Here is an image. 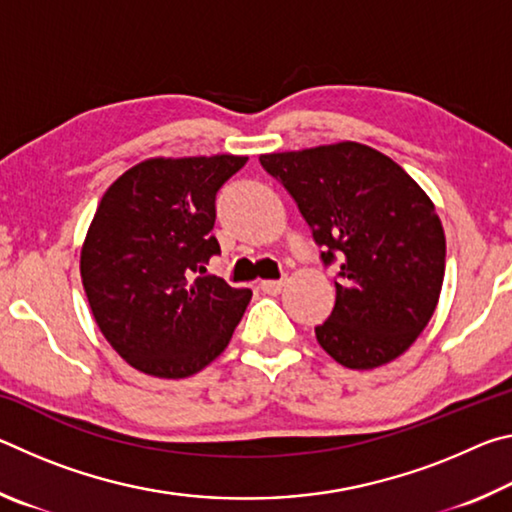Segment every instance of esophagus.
Returning <instances> with one entry per match:
<instances>
[{"label": "esophagus", "instance_id": "obj_1", "mask_svg": "<svg viewBox=\"0 0 512 512\" xmlns=\"http://www.w3.org/2000/svg\"><path fill=\"white\" fill-rule=\"evenodd\" d=\"M284 287V280H264L259 282V289H262L264 293H280Z\"/></svg>", "mask_w": 512, "mask_h": 512}]
</instances>
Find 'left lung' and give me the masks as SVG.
<instances>
[{
    "instance_id": "8db88e82",
    "label": "left lung",
    "mask_w": 512,
    "mask_h": 512,
    "mask_svg": "<svg viewBox=\"0 0 512 512\" xmlns=\"http://www.w3.org/2000/svg\"><path fill=\"white\" fill-rule=\"evenodd\" d=\"M296 201L320 262L339 264L336 302L316 339L329 357L370 370L400 357L427 327L445 277V232L420 185L357 142L259 155Z\"/></svg>"
}]
</instances>
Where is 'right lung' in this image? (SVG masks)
Here are the masks:
<instances>
[{"mask_svg":"<svg viewBox=\"0 0 512 512\" xmlns=\"http://www.w3.org/2000/svg\"><path fill=\"white\" fill-rule=\"evenodd\" d=\"M248 158L146 160L103 194L81 250L94 320L133 368L183 379L230 343L253 291L205 275L216 194Z\"/></svg>","mask_w":512,"mask_h":512,"instance_id":"right-lung-1","label":"right lung"}]
</instances>
